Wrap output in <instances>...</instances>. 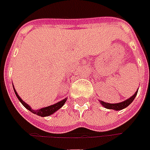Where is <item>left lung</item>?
<instances>
[{
  "label": "left lung",
  "mask_w": 150,
  "mask_h": 150,
  "mask_svg": "<svg viewBox=\"0 0 150 150\" xmlns=\"http://www.w3.org/2000/svg\"><path fill=\"white\" fill-rule=\"evenodd\" d=\"M137 93H138V92H135L134 94V95H133L131 97L129 98V99H127V100L123 101V102H121V103H105V102H103V101H100V103L103 106V107H105L106 108L113 109V110L119 111V110H122V109L125 108H127L128 105H130V103L133 102V100H134L135 96H137Z\"/></svg>",
  "instance_id": "obj_1"
}]
</instances>
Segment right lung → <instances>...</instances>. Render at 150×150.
Here are the masks:
<instances>
[{
  "label": "right lung",
  "instance_id": "right-lung-1",
  "mask_svg": "<svg viewBox=\"0 0 150 150\" xmlns=\"http://www.w3.org/2000/svg\"><path fill=\"white\" fill-rule=\"evenodd\" d=\"M14 91H15V93H16V96H17L18 100L21 102V103L23 104L24 107H25L26 108L29 110V111L32 112V113L35 114L37 115H39V116H42V117H44V116H48V115H52L53 113H54L55 111H57L58 109H60L62 107L65 103H66V99H64L63 100L60 101V102H58V103H55V104H53L51 106H48V107H46V108H42L41 109H39V110H32V109L30 108V106L27 104V103L24 102V101L22 100V99L19 96V95L17 94V92L15 90L14 88Z\"/></svg>",
  "mask_w": 150,
  "mask_h": 150
}]
</instances>
